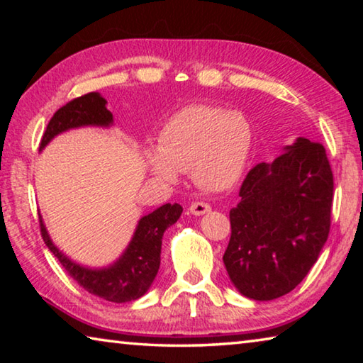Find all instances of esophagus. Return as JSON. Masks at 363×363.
I'll return each instance as SVG.
<instances>
[{"instance_id":"esophagus-1","label":"esophagus","mask_w":363,"mask_h":363,"mask_svg":"<svg viewBox=\"0 0 363 363\" xmlns=\"http://www.w3.org/2000/svg\"><path fill=\"white\" fill-rule=\"evenodd\" d=\"M211 210V206L208 203H203V201H195V203L190 205L189 211L194 214V216H201V214H205Z\"/></svg>"}]
</instances>
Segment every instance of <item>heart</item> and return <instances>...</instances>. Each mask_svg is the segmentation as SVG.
<instances>
[{
	"label": "heart",
	"instance_id": "b5f03b06",
	"mask_svg": "<svg viewBox=\"0 0 363 363\" xmlns=\"http://www.w3.org/2000/svg\"><path fill=\"white\" fill-rule=\"evenodd\" d=\"M253 133L247 118L213 106H189L164 123L158 149H147L150 174L176 184L179 173L192 171L208 192H224L240 181L247 168Z\"/></svg>",
	"mask_w": 363,
	"mask_h": 363
}]
</instances>
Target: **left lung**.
<instances>
[{
    "label": "left lung",
    "mask_w": 363,
    "mask_h": 363,
    "mask_svg": "<svg viewBox=\"0 0 363 363\" xmlns=\"http://www.w3.org/2000/svg\"><path fill=\"white\" fill-rule=\"evenodd\" d=\"M331 201L333 173L322 144L298 138L272 163L256 164L230 210L223 256L238 293L270 301L299 285L328 238Z\"/></svg>",
    "instance_id": "8db88e82"
}]
</instances>
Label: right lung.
Wrapping results in <instances>:
<instances>
[{"label":"right lung","mask_w":363,"mask_h":363,"mask_svg":"<svg viewBox=\"0 0 363 363\" xmlns=\"http://www.w3.org/2000/svg\"><path fill=\"white\" fill-rule=\"evenodd\" d=\"M86 126H113V115L107 110V101L99 93L84 94L60 107L48 123L40 152L59 134ZM181 213L182 206L179 203H167L145 214L138 220L133 238L121 256L104 267L83 266L60 251L49 237L43 216L38 214L41 235L46 247L60 261L70 277L78 281L79 286L112 303H130L144 296L152 286L160 269L163 233L169 225L176 224Z\"/></svg>","instance_id":"right-lung-1"}]
</instances>
